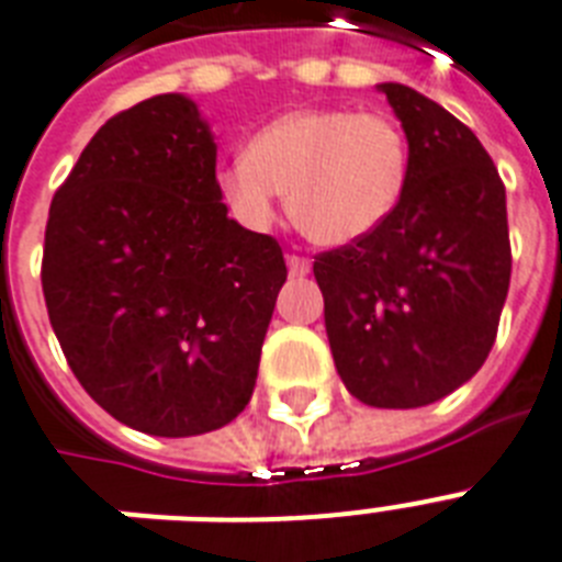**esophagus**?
<instances>
[{
    "label": "esophagus",
    "mask_w": 562,
    "mask_h": 562,
    "mask_svg": "<svg viewBox=\"0 0 562 562\" xmlns=\"http://www.w3.org/2000/svg\"><path fill=\"white\" fill-rule=\"evenodd\" d=\"M286 269L293 278H304L310 272V260L302 258V255H286Z\"/></svg>",
    "instance_id": "34e87169"
}]
</instances>
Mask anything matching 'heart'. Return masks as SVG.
<instances>
[{
  "label": "heart",
  "mask_w": 562,
  "mask_h": 562,
  "mask_svg": "<svg viewBox=\"0 0 562 562\" xmlns=\"http://www.w3.org/2000/svg\"><path fill=\"white\" fill-rule=\"evenodd\" d=\"M412 173L403 127L383 112L304 106L260 127L246 154L217 170V194L246 228L276 223L281 191L307 240L351 246L385 226Z\"/></svg>",
  "instance_id": "1"
}]
</instances>
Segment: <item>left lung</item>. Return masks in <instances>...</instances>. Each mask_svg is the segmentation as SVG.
Here are the masks:
<instances>
[{
	"mask_svg": "<svg viewBox=\"0 0 562 562\" xmlns=\"http://www.w3.org/2000/svg\"><path fill=\"white\" fill-rule=\"evenodd\" d=\"M412 147L385 226L318 255L325 327L345 389L376 408L441 401L484 366L510 284L499 170L456 115L403 83H376Z\"/></svg>",
	"mask_w": 562,
	"mask_h": 562,
	"instance_id": "left-lung-1",
	"label": "left lung"
}]
</instances>
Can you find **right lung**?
Instances as JSON below:
<instances>
[{"instance_id": "right-lung-1", "label": "right lung", "mask_w": 562, "mask_h": 562, "mask_svg": "<svg viewBox=\"0 0 562 562\" xmlns=\"http://www.w3.org/2000/svg\"><path fill=\"white\" fill-rule=\"evenodd\" d=\"M214 168L196 103L154 95L98 130L48 209L43 295L69 368L159 438L244 412L286 281L276 237L228 217Z\"/></svg>"}]
</instances>
